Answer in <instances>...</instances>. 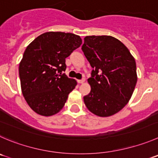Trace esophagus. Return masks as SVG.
Masks as SVG:
<instances>
[{"mask_svg": "<svg viewBox=\"0 0 158 158\" xmlns=\"http://www.w3.org/2000/svg\"><path fill=\"white\" fill-rule=\"evenodd\" d=\"M77 82L79 84H83L85 82V79H81V80H77Z\"/></svg>", "mask_w": 158, "mask_h": 158, "instance_id": "1", "label": "esophagus"}]
</instances>
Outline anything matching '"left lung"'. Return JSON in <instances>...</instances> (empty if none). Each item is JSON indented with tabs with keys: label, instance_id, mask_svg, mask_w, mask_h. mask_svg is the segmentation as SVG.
Wrapping results in <instances>:
<instances>
[{
	"label": "left lung",
	"instance_id": "1",
	"mask_svg": "<svg viewBox=\"0 0 158 158\" xmlns=\"http://www.w3.org/2000/svg\"><path fill=\"white\" fill-rule=\"evenodd\" d=\"M93 68L88 81L91 92L84 97L90 112L108 117L129 102L137 81L134 57L122 42L110 35H89L81 47Z\"/></svg>",
	"mask_w": 158,
	"mask_h": 158
}]
</instances>
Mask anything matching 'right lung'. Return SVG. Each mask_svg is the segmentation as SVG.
Returning a JSON list of instances; mask_svg holds the SVG:
<instances>
[{"mask_svg": "<svg viewBox=\"0 0 158 158\" xmlns=\"http://www.w3.org/2000/svg\"><path fill=\"white\" fill-rule=\"evenodd\" d=\"M79 35L61 31L45 32L25 49L19 64L22 92L26 102L39 115L50 116L65 105L77 85L63 72L65 59L80 47Z\"/></svg>", "mask_w": 158, "mask_h": 158, "instance_id": "right-lung-1", "label": "right lung"}]
</instances>
